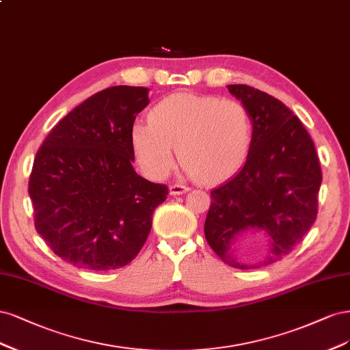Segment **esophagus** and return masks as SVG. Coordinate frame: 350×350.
<instances>
[{
  "label": "esophagus",
  "instance_id": "esophagus-1",
  "mask_svg": "<svg viewBox=\"0 0 350 350\" xmlns=\"http://www.w3.org/2000/svg\"><path fill=\"white\" fill-rule=\"evenodd\" d=\"M168 190H170V195L173 196H178V195H183L186 193V191L189 190L187 186H183V185H172L170 187H168Z\"/></svg>",
  "mask_w": 350,
  "mask_h": 350
}]
</instances>
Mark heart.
Wrapping results in <instances>:
<instances>
[{
	"label": "heart",
	"instance_id": "b5f03b06",
	"mask_svg": "<svg viewBox=\"0 0 350 350\" xmlns=\"http://www.w3.org/2000/svg\"><path fill=\"white\" fill-rule=\"evenodd\" d=\"M131 146L141 170L165 177L178 160L204 182H217L244 164L253 142L250 111L239 100L174 93L160 100L148 122H135Z\"/></svg>",
	"mask_w": 350,
	"mask_h": 350
}]
</instances>
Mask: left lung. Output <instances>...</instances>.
<instances>
[{
  "mask_svg": "<svg viewBox=\"0 0 350 350\" xmlns=\"http://www.w3.org/2000/svg\"><path fill=\"white\" fill-rule=\"evenodd\" d=\"M227 87L250 111L253 142L241 170L211 191L205 237L224 263L258 269L289 254L308 232L323 176L314 142L294 111L250 85ZM253 230L269 239L257 255L242 245Z\"/></svg>",
  "mask_w": 350,
  "mask_h": 350,
  "instance_id": "8db88e82",
  "label": "left lung"
}]
</instances>
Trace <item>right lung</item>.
<instances>
[{"instance_id": "obj_1", "label": "right lung", "mask_w": 350, "mask_h": 350, "mask_svg": "<svg viewBox=\"0 0 350 350\" xmlns=\"http://www.w3.org/2000/svg\"><path fill=\"white\" fill-rule=\"evenodd\" d=\"M148 88L115 85L61 119L29 178L35 227L66 263L105 272L131 263L165 200V185L137 174L129 132Z\"/></svg>"}]
</instances>
